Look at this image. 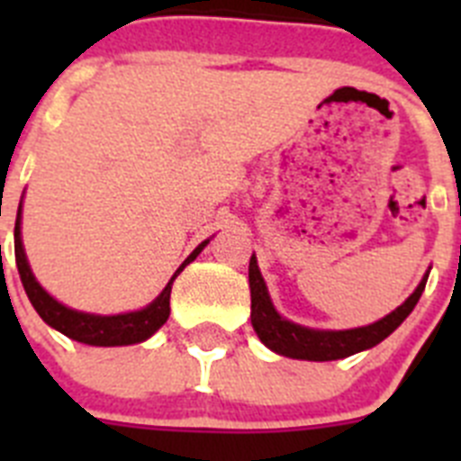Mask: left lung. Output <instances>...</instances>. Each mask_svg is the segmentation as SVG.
I'll return each instance as SVG.
<instances>
[{
  "label": "left lung",
  "instance_id": "8db88e82",
  "mask_svg": "<svg viewBox=\"0 0 461 461\" xmlns=\"http://www.w3.org/2000/svg\"><path fill=\"white\" fill-rule=\"evenodd\" d=\"M427 276H429V272L422 276L418 288L406 297L404 304H399L393 313H388L385 319L376 321V323L353 330H313L293 323V321L284 319V316L276 312L275 304H272L270 300V293H267L266 281L260 276L256 256H251V325H254L258 339L263 341L270 351L279 353V356L312 362L341 360V357H348L353 356V353L367 351L372 346L381 344L388 335H393L394 330L404 323L406 316L413 312L418 300H420L422 291H425Z\"/></svg>",
  "mask_w": 461,
  "mask_h": 461
}]
</instances>
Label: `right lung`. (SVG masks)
Wrapping results in <instances>:
<instances>
[{"label":"right lung","instance_id":"1","mask_svg":"<svg viewBox=\"0 0 461 461\" xmlns=\"http://www.w3.org/2000/svg\"><path fill=\"white\" fill-rule=\"evenodd\" d=\"M20 219H23V203L18 207V219H15V266H18L20 281H23L24 293L30 297L32 307L36 309L41 319L46 321L50 328L59 330L62 335H67L68 339H76L80 344L89 346H129L138 344V341H145L157 332L161 325L168 321L170 316V288H173L175 276L180 275L195 256L201 254L203 247H205L210 240L201 242L191 251L189 258L177 267L170 281L166 284V288L161 291V295L157 300L148 304L145 309H138V312L129 313H117V316H99V313H85L76 312L71 307H64L62 303H57L55 297L41 286L36 276L32 275V267L27 263V256H24L23 238H20Z\"/></svg>","mask_w":461,"mask_h":461}]
</instances>
